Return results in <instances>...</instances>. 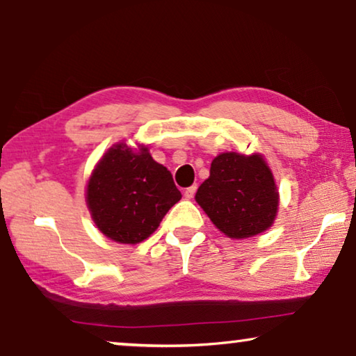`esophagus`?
<instances>
[{
  "label": "esophagus",
  "instance_id": "34e87169",
  "mask_svg": "<svg viewBox=\"0 0 356 356\" xmlns=\"http://www.w3.org/2000/svg\"><path fill=\"white\" fill-rule=\"evenodd\" d=\"M196 188H197L196 185H191V186H188V188H185V191H184V196H185V200H191V197L195 196Z\"/></svg>",
  "mask_w": 356,
  "mask_h": 356
}]
</instances>
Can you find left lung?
Returning a JSON list of instances; mask_svg holds the SVG:
<instances>
[{"instance_id":"left-lung-1","label":"left lung","mask_w":356,"mask_h":356,"mask_svg":"<svg viewBox=\"0 0 356 356\" xmlns=\"http://www.w3.org/2000/svg\"><path fill=\"white\" fill-rule=\"evenodd\" d=\"M216 229L229 238H248L275 222L280 193L261 154L222 152L195 196Z\"/></svg>"}]
</instances>
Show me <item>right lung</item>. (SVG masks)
I'll return each mask as SVG.
<instances>
[{"mask_svg": "<svg viewBox=\"0 0 356 356\" xmlns=\"http://www.w3.org/2000/svg\"><path fill=\"white\" fill-rule=\"evenodd\" d=\"M171 172L156 163L147 146H111L99 160L86 185L91 218L105 237L135 245L160 226L163 216L180 201Z\"/></svg>", "mask_w": 356, "mask_h": 356, "instance_id": "obj_1", "label": "right lung"}]
</instances>
